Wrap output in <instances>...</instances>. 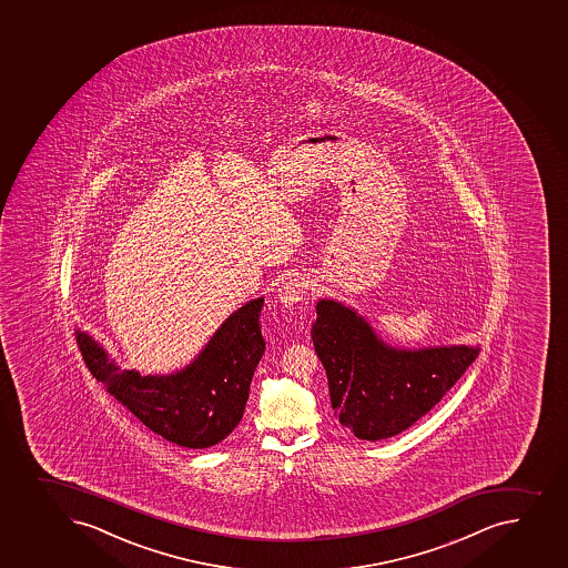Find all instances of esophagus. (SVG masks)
<instances>
[{"label":"esophagus","mask_w":568,"mask_h":568,"mask_svg":"<svg viewBox=\"0 0 568 568\" xmlns=\"http://www.w3.org/2000/svg\"><path fill=\"white\" fill-rule=\"evenodd\" d=\"M307 287L310 285H307V281L304 277H294V280L285 281L277 288V300H280L281 305L293 307V305L298 304V302L305 298Z\"/></svg>","instance_id":"1"}]
</instances>
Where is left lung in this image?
I'll return each instance as SVG.
<instances>
[{
    "mask_svg": "<svg viewBox=\"0 0 568 568\" xmlns=\"http://www.w3.org/2000/svg\"><path fill=\"white\" fill-rule=\"evenodd\" d=\"M338 424L363 440L413 426L476 361L479 346L396 348L343 302L322 298L311 329Z\"/></svg>",
    "mask_w": 568,
    "mask_h": 568,
    "instance_id": "1",
    "label": "left lung"
}]
</instances>
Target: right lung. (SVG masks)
I'll list each match as a JSON object with an SVG mask.
<instances>
[{
  "label": "right lung",
  "mask_w": 568,
  "mask_h": 568,
  "mask_svg": "<svg viewBox=\"0 0 568 568\" xmlns=\"http://www.w3.org/2000/svg\"><path fill=\"white\" fill-rule=\"evenodd\" d=\"M263 304L264 298L250 300L231 313L194 361L172 374L124 371L81 327L75 338L92 376L144 426L183 448H211L244 415L253 372L266 346L258 322Z\"/></svg>",
  "instance_id": "right-lung-1"
}]
</instances>
